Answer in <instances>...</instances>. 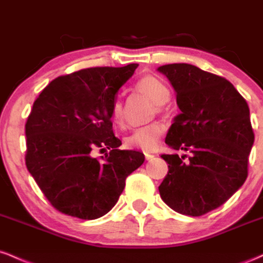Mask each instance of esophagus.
<instances>
[{
  "mask_svg": "<svg viewBox=\"0 0 263 263\" xmlns=\"http://www.w3.org/2000/svg\"><path fill=\"white\" fill-rule=\"evenodd\" d=\"M144 157H146V159L147 161H151V159H153L155 158V155H152V153H144Z\"/></svg>",
  "mask_w": 263,
  "mask_h": 263,
  "instance_id": "obj_1",
  "label": "esophagus"
}]
</instances>
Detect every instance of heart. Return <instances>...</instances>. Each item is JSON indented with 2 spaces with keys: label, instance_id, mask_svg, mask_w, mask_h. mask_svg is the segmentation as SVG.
Segmentation results:
<instances>
[{
  "label": "heart",
  "instance_id": "1",
  "mask_svg": "<svg viewBox=\"0 0 263 263\" xmlns=\"http://www.w3.org/2000/svg\"><path fill=\"white\" fill-rule=\"evenodd\" d=\"M136 87L138 91L148 96L156 105H163L170 100L171 91L168 86L158 78L152 77V75H147L138 80ZM110 119L116 127H122L125 125V114H123L122 102L120 100H115L111 105ZM163 132H164L163 123L152 122L149 125L136 128L131 135L125 138V144L131 149L149 152L156 148Z\"/></svg>",
  "mask_w": 263,
  "mask_h": 263
}]
</instances>
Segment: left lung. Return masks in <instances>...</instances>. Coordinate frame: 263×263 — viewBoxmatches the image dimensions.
I'll return each instance as SVG.
<instances>
[{"label": "left lung", "mask_w": 263, "mask_h": 263, "mask_svg": "<svg viewBox=\"0 0 263 263\" xmlns=\"http://www.w3.org/2000/svg\"><path fill=\"white\" fill-rule=\"evenodd\" d=\"M177 93L180 114L165 143L190 156L162 155L168 174L159 194L177 213L200 216L216 209L242 186L253 135L245 99L224 78L179 63L159 66Z\"/></svg>", "instance_id": "1"}]
</instances>
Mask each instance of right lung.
Instances as JSON below:
<instances>
[{
	"mask_svg": "<svg viewBox=\"0 0 263 263\" xmlns=\"http://www.w3.org/2000/svg\"><path fill=\"white\" fill-rule=\"evenodd\" d=\"M138 64L87 68L50 81L26 122L27 170L50 204L66 215L93 220L119 200L125 180L144 162L143 153L121 151L110 119L111 105ZM96 148L111 149L102 161Z\"/></svg>",
	"mask_w": 263,
	"mask_h": 263,
	"instance_id": "right-lung-1",
	"label": "right lung"
}]
</instances>
